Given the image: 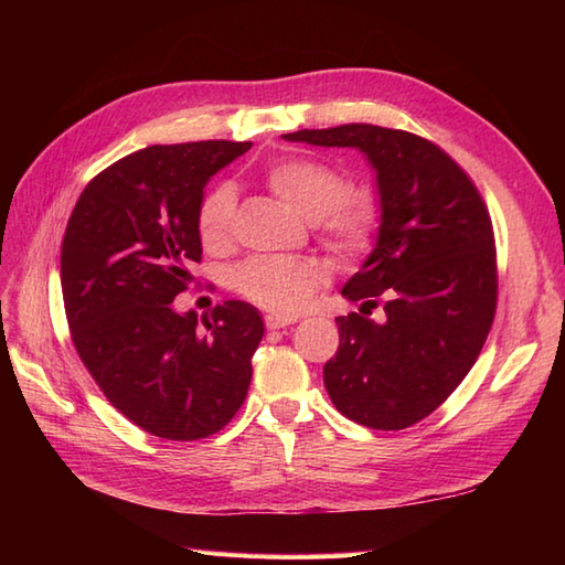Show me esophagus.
Returning <instances> with one entry per match:
<instances>
[{
	"instance_id": "34e87169",
	"label": "esophagus",
	"mask_w": 565,
	"mask_h": 565,
	"mask_svg": "<svg viewBox=\"0 0 565 565\" xmlns=\"http://www.w3.org/2000/svg\"><path fill=\"white\" fill-rule=\"evenodd\" d=\"M298 318L296 316H276V313H269L267 318H264V326H267L269 330H279V328H286V326H294Z\"/></svg>"
}]
</instances>
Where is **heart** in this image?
Here are the masks:
<instances>
[{
	"label": "heart",
	"mask_w": 565,
	"mask_h": 565,
	"mask_svg": "<svg viewBox=\"0 0 565 565\" xmlns=\"http://www.w3.org/2000/svg\"><path fill=\"white\" fill-rule=\"evenodd\" d=\"M264 184L286 206L316 223L320 239L334 257L354 262L374 247L381 231V203L369 189L347 186V174L332 162L289 154L264 170ZM233 215V186H213L201 199L196 213L203 247L218 249L227 245ZM326 279L328 271L316 259L252 257L235 269L233 286L247 301L286 316L308 306Z\"/></svg>",
	"instance_id": "b5f03b06"
}]
</instances>
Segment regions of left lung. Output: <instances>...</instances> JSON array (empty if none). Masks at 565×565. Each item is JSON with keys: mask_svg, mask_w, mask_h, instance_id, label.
<instances>
[{"mask_svg": "<svg viewBox=\"0 0 565 565\" xmlns=\"http://www.w3.org/2000/svg\"><path fill=\"white\" fill-rule=\"evenodd\" d=\"M286 140L356 148L381 194L376 247L342 296L340 347L322 369L330 401L371 429H405L449 398L481 354L498 308L493 221L481 191L435 142L398 128L344 124ZM384 306L381 323L371 307Z\"/></svg>", "mask_w": 565, "mask_h": 565, "instance_id": "obj_1", "label": "left lung"}]
</instances>
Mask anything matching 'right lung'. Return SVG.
<instances>
[{
    "instance_id": "add662e5",
    "label": "right lung",
    "mask_w": 565,
    "mask_h": 565,
    "mask_svg": "<svg viewBox=\"0 0 565 565\" xmlns=\"http://www.w3.org/2000/svg\"><path fill=\"white\" fill-rule=\"evenodd\" d=\"M249 148L201 140L126 154L84 186L65 227L72 344L106 401L154 437H211L245 403L264 334L257 308L223 301L199 318L172 301L201 262L203 186Z\"/></svg>"
}]
</instances>
